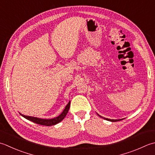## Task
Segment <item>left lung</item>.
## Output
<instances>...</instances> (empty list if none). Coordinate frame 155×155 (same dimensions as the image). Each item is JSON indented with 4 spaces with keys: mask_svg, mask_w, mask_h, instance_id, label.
<instances>
[{
    "mask_svg": "<svg viewBox=\"0 0 155 155\" xmlns=\"http://www.w3.org/2000/svg\"><path fill=\"white\" fill-rule=\"evenodd\" d=\"M98 116H99V117H102V118H104V120H107V121H110V122H117V121H120V120H123V119H121V120H111V119H108V118H105V117H102V116H99V114H97Z\"/></svg>",
    "mask_w": 155,
    "mask_h": 155,
    "instance_id": "8db88e82",
    "label": "left lung"
}]
</instances>
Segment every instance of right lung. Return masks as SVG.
I'll return each instance as SVG.
<instances>
[{
    "label": "right lung",
    "mask_w": 155,
    "mask_h": 155,
    "mask_svg": "<svg viewBox=\"0 0 155 155\" xmlns=\"http://www.w3.org/2000/svg\"><path fill=\"white\" fill-rule=\"evenodd\" d=\"M70 105H71V101L68 102V104L66 105V106L65 107L64 110H63V111L58 116L54 117V118H52V119H41V118L25 116V115H23L21 114H20L23 117H25V119L28 120L29 121H31V122H34L35 124H40V125H43V126H53V125H55V124H58L59 122H61V121L64 119V118L65 117V116H66V114H67L68 112Z\"/></svg>",
    "instance_id": "obj_1"
}]
</instances>
